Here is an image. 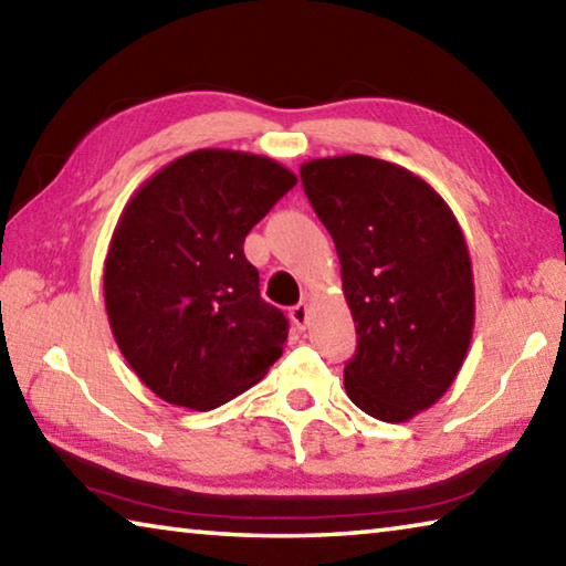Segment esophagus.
Returning <instances> with one entry per match:
<instances>
[{
    "label": "esophagus",
    "mask_w": 566,
    "mask_h": 566,
    "mask_svg": "<svg viewBox=\"0 0 566 566\" xmlns=\"http://www.w3.org/2000/svg\"><path fill=\"white\" fill-rule=\"evenodd\" d=\"M292 322H294V327L296 329H304L306 327V322H310V304L306 302H300L296 306H292Z\"/></svg>",
    "instance_id": "esophagus-1"
}]
</instances>
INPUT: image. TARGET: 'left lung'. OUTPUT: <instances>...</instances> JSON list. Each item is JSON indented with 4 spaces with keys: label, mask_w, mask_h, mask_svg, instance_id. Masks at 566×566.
I'll list each match as a JSON object with an SVG mask.
<instances>
[{
    "label": "left lung",
    "mask_w": 566,
    "mask_h": 566,
    "mask_svg": "<svg viewBox=\"0 0 566 566\" xmlns=\"http://www.w3.org/2000/svg\"><path fill=\"white\" fill-rule=\"evenodd\" d=\"M329 229L357 329L347 397L399 424L444 397L474 332V276L462 227L442 195L385 159L344 155L300 167Z\"/></svg>",
    "instance_id": "8db88e82"
}]
</instances>
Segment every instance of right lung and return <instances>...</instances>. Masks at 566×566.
<instances>
[{"label": "right lung", "mask_w": 566, "mask_h": 566, "mask_svg": "<svg viewBox=\"0 0 566 566\" xmlns=\"http://www.w3.org/2000/svg\"><path fill=\"white\" fill-rule=\"evenodd\" d=\"M294 185L270 157L197 149L129 197L104 260V306L124 359L159 399L214 409L282 357L290 324L260 296L244 237Z\"/></svg>", "instance_id": "obj_1"}]
</instances>
